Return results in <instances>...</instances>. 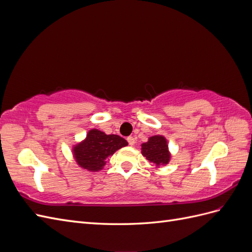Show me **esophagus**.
<instances>
[{
  "mask_svg": "<svg viewBox=\"0 0 252 252\" xmlns=\"http://www.w3.org/2000/svg\"><path fill=\"white\" fill-rule=\"evenodd\" d=\"M127 142L129 145H130V146H133V145L135 144V139L133 138V136H128Z\"/></svg>",
  "mask_w": 252,
  "mask_h": 252,
  "instance_id": "esophagus-1",
  "label": "esophagus"
}]
</instances>
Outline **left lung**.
<instances>
[{"mask_svg":"<svg viewBox=\"0 0 252 252\" xmlns=\"http://www.w3.org/2000/svg\"><path fill=\"white\" fill-rule=\"evenodd\" d=\"M141 152L143 157L155 164L158 168L159 166H165L169 163L171 155L168 149V143L163 135L150 136L146 143H143Z\"/></svg>","mask_w":252,"mask_h":252,"instance_id":"obj_1","label":"left lung"}]
</instances>
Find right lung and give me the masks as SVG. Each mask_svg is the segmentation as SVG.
Masks as SVG:
<instances>
[{
	"instance_id": "right-lung-1",
	"label": "right lung",
	"mask_w": 252,
	"mask_h": 252,
	"mask_svg": "<svg viewBox=\"0 0 252 252\" xmlns=\"http://www.w3.org/2000/svg\"><path fill=\"white\" fill-rule=\"evenodd\" d=\"M127 145V141L120 135L90 129L85 140L72 147V155L81 168L96 172L104 168L106 159Z\"/></svg>"
}]
</instances>
